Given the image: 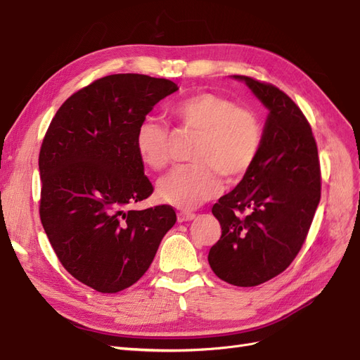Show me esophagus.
Instances as JSON below:
<instances>
[{"instance_id": "1", "label": "esophagus", "mask_w": 360, "mask_h": 360, "mask_svg": "<svg viewBox=\"0 0 360 360\" xmlns=\"http://www.w3.org/2000/svg\"><path fill=\"white\" fill-rule=\"evenodd\" d=\"M195 213H192V212H180L179 214H177V221L179 222H188V221H192V219H195Z\"/></svg>"}]
</instances>
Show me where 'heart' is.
Here are the masks:
<instances>
[{
    "instance_id": "b5f03b06",
    "label": "heart",
    "mask_w": 360,
    "mask_h": 360,
    "mask_svg": "<svg viewBox=\"0 0 360 360\" xmlns=\"http://www.w3.org/2000/svg\"><path fill=\"white\" fill-rule=\"evenodd\" d=\"M179 130L200 132L192 150L195 163L172 171L160 180V200L179 209H195L222 191L224 176L234 181L252 167L263 139L254 110L212 91L184 97L171 106ZM172 132L168 124L146 117L135 134L138 156L148 168L162 171L171 160Z\"/></svg>"
}]
</instances>
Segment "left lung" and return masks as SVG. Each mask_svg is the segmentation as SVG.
Wrapping results in <instances>:
<instances>
[{
    "mask_svg": "<svg viewBox=\"0 0 360 360\" xmlns=\"http://www.w3.org/2000/svg\"><path fill=\"white\" fill-rule=\"evenodd\" d=\"M245 81L269 108L258 156L236 189L212 213L222 234L209 252L217 278L255 287L282 274L297 257L321 197V171L311 124L274 84Z\"/></svg>",
    "mask_w": 360,
    "mask_h": 360,
    "instance_id": "1",
    "label": "left lung"
}]
</instances>
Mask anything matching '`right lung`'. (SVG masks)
Here are the masks:
<instances>
[{"instance_id": "add662e5", "label": "right lung", "mask_w": 360, "mask_h": 360, "mask_svg": "<svg viewBox=\"0 0 360 360\" xmlns=\"http://www.w3.org/2000/svg\"><path fill=\"white\" fill-rule=\"evenodd\" d=\"M169 79L117 73L64 102L40 147L39 213L63 267L103 294L134 285L176 224L171 205L126 210L153 193L135 147L139 123L177 91Z\"/></svg>"}]
</instances>
